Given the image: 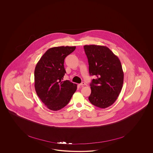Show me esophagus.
<instances>
[{"mask_svg": "<svg viewBox=\"0 0 153 153\" xmlns=\"http://www.w3.org/2000/svg\"><path fill=\"white\" fill-rule=\"evenodd\" d=\"M79 86H85V85H86V83H85V82H81V83H80V84H79Z\"/></svg>", "mask_w": 153, "mask_h": 153, "instance_id": "1", "label": "esophagus"}]
</instances>
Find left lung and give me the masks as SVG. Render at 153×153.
<instances>
[{"label": "left lung", "mask_w": 153, "mask_h": 153, "mask_svg": "<svg viewBox=\"0 0 153 153\" xmlns=\"http://www.w3.org/2000/svg\"><path fill=\"white\" fill-rule=\"evenodd\" d=\"M88 59L89 74L95 76L90 84V102L96 107L106 108L116 102L123 86L124 74L118 57L107 46H83Z\"/></svg>", "instance_id": "1"}]
</instances>
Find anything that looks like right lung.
<instances>
[{"label": "right lung", "mask_w": 153, "mask_h": 153, "mask_svg": "<svg viewBox=\"0 0 153 153\" xmlns=\"http://www.w3.org/2000/svg\"><path fill=\"white\" fill-rule=\"evenodd\" d=\"M76 46H58L48 49L37 62L34 72L35 88L46 107L56 111L67 105L77 90V85L63 81L65 58Z\"/></svg>", "instance_id": "right-lung-1"}]
</instances>
